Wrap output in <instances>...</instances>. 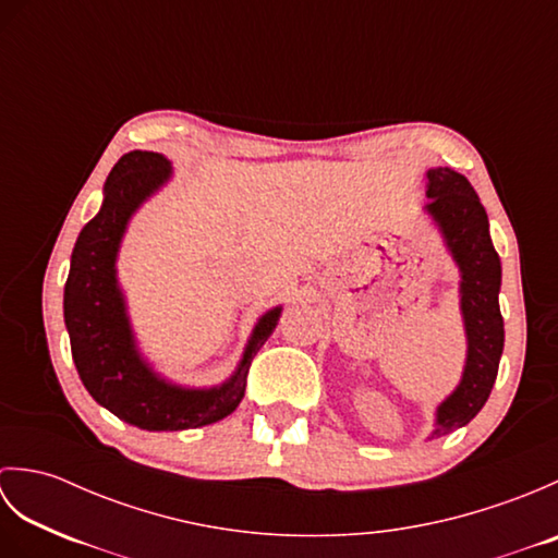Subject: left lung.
<instances>
[{"label":"left lung","instance_id":"1","mask_svg":"<svg viewBox=\"0 0 558 558\" xmlns=\"http://www.w3.org/2000/svg\"><path fill=\"white\" fill-rule=\"evenodd\" d=\"M426 198L422 210L460 272L458 298L468 345L458 386L434 410V426L426 436L432 441L475 420L487 402L504 352V318L501 258L492 244L487 210L468 177L450 168L426 170Z\"/></svg>","mask_w":558,"mask_h":558}]
</instances>
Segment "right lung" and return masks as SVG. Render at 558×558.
Listing matches in <instances>:
<instances>
[{"instance_id":"right-lung-1","label":"right lung","mask_w":558,"mask_h":558,"mask_svg":"<svg viewBox=\"0 0 558 558\" xmlns=\"http://www.w3.org/2000/svg\"><path fill=\"white\" fill-rule=\"evenodd\" d=\"M172 174L162 153L132 150L120 158L105 180L100 210L78 232L64 286V324L83 386L98 405L146 432L198 429L232 414L244 398L248 366L282 314L278 304L256 318L234 372L210 388L170 381L141 352L117 258L129 222Z\"/></svg>"}]
</instances>
